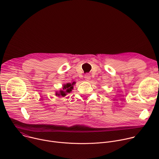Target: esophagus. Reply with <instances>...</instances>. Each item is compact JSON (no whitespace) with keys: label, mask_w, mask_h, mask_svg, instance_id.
Listing matches in <instances>:
<instances>
[{"label":"esophagus","mask_w":159,"mask_h":159,"mask_svg":"<svg viewBox=\"0 0 159 159\" xmlns=\"http://www.w3.org/2000/svg\"><path fill=\"white\" fill-rule=\"evenodd\" d=\"M84 78H85V80L89 81V80H90V75H89V74H86L84 75Z\"/></svg>","instance_id":"1"}]
</instances>
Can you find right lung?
Wrapping results in <instances>:
<instances>
[{"instance_id": "1", "label": "right lung", "mask_w": 159, "mask_h": 159, "mask_svg": "<svg viewBox=\"0 0 159 159\" xmlns=\"http://www.w3.org/2000/svg\"><path fill=\"white\" fill-rule=\"evenodd\" d=\"M75 82L70 84V83H68L66 84H65L63 87V90H60L59 94L57 93L56 95H58V96H66V94L67 93H70L72 90L73 89V85L75 84Z\"/></svg>"}]
</instances>
